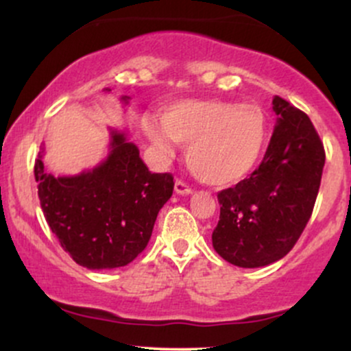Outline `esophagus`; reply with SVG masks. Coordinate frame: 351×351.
Wrapping results in <instances>:
<instances>
[{
  "label": "esophagus",
  "instance_id": "34e87169",
  "mask_svg": "<svg viewBox=\"0 0 351 351\" xmlns=\"http://www.w3.org/2000/svg\"><path fill=\"white\" fill-rule=\"evenodd\" d=\"M175 191L178 193V195H191L193 193V189L188 186L186 183H184V181H181V180H176L175 181Z\"/></svg>",
  "mask_w": 351,
  "mask_h": 351
}]
</instances>
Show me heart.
Returning a JSON list of instances; mask_svg holds the SVG:
<instances>
[{
    "label": "heart",
    "instance_id": "obj_1",
    "mask_svg": "<svg viewBox=\"0 0 351 351\" xmlns=\"http://www.w3.org/2000/svg\"><path fill=\"white\" fill-rule=\"evenodd\" d=\"M160 122L163 130L147 127L153 147L165 156L173 153L171 139L188 147L189 170L216 188L247 178L271 136L267 112L257 104L183 100L163 108Z\"/></svg>",
    "mask_w": 351,
    "mask_h": 351
}]
</instances>
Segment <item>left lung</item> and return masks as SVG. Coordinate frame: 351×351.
<instances>
[{"label":"left lung","mask_w":351,"mask_h":351,"mask_svg":"<svg viewBox=\"0 0 351 351\" xmlns=\"http://www.w3.org/2000/svg\"><path fill=\"white\" fill-rule=\"evenodd\" d=\"M277 123L263 163L249 178L217 193L213 247L237 267H263L287 256L320 188L325 150L308 115L276 95Z\"/></svg>","instance_id":"obj_1"}]
</instances>
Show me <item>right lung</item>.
Listing matches in <instances>:
<instances>
[{
	"label": "right lung",
	"mask_w": 351,
	"mask_h": 351,
	"mask_svg": "<svg viewBox=\"0 0 351 351\" xmlns=\"http://www.w3.org/2000/svg\"><path fill=\"white\" fill-rule=\"evenodd\" d=\"M110 135L107 160L90 171L56 178L44 170L43 153L34 163L44 217L64 251L87 269L130 264L147 247L175 186L170 173L148 170L123 132Z\"/></svg>",
	"instance_id": "right-lung-1"
}]
</instances>
